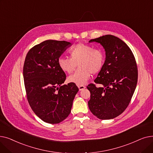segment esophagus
Wrapping results in <instances>:
<instances>
[{
  "mask_svg": "<svg viewBox=\"0 0 153 153\" xmlns=\"http://www.w3.org/2000/svg\"><path fill=\"white\" fill-rule=\"evenodd\" d=\"M78 88H79V91H82V90H84L85 89V87L84 85H79Z\"/></svg>",
  "mask_w": 153,
  "mask_h": 153,
  "instance_id": "34e87169",
  "label": "esophagus"
}]
</instances>
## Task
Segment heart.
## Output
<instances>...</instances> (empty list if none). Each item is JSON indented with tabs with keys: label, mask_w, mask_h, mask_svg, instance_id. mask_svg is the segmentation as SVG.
<instances>
[{
	"label": "heart",
	"mask_w": 153,
	"mask_h": 153,
	"mask_svg": "<svg viewBox=\"0 0 153 153\" xmlns=\"http://www.w3.org/2000/svg\"><path fill=\"white\" fill-rule=\"evenodd\" d=\"M71 58L60 56L58 64L64 73L71 74L79 65V69L69 76L68 81L78 85H84L92 74H95L102 71L105 64V56L99 48L84 43H78L69 51Z\"/></svg>",
	"instance_id": "b5f03b06"
}]
</instances>
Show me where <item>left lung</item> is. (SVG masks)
Returning a JSON list of instances; mask_svg holds the SVG:
<instances>
[{"instance_id": "1", "label": "left lung", "mask_w": 153, "mask_h": 153, "mask_svg": "<svg viewBox=\"0 0 153 153\" xmlns=\"http://www.w3.org/2000/svg\"><path fill=\"white\" fill-rule=\"evenodd\" d=\"M100 43L105 51L103 69L87 86L91 92L88 105L91 111L101 120L114 118L125 110L132 98L138 81V68L133 53L120 38L110 35L92 39Z\"/></svg>"}]
</instances>
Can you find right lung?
I'll use <instances>...</instances> for the list:
<instances>
[{"label":"right lung","instance_id":"1","mask_svg":"<svg viewBox=\"0 0 153 153\" xmlns=\"http://www.w3.org/2000/svg\"><path fill=\"white\" fill-rule=\"evenodd\" d=\"M71 45L65 41L46 40L31 48L24 62V84L30 106L40 119L50 124L68 117L79 91L75 84L62 85L66 76L58 64Z\"/></svg>","mask_w":153,"mask_h":153}]
</instances>
